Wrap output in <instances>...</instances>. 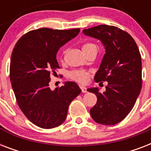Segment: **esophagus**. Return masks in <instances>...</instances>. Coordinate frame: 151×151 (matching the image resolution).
Returning a JSON list of instances; mask_svg holds the SVG:
<instances>
[{
	"label": "esophagus",
	"mask_w": 151,
	"mask_h": 151,
	"mask_svg": "<svg viewBox=\"0 0 151 151\" xmlns=\"http://www.w3.org/2000/svg\"><path fill=\"white\" fill-rule=\"evenodd\" d=\"M80 88H81V92H84V93H85V92H87V88L85 87V86H82V85L80 86Z\"/></svg>",
	"instance_id": "34e87169"
}]
</instances>
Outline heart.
<instances>
[{"mask_svg": "<svg viewBox=\"0 0 151 151\" xmlns=\"http://www.w3.org/2000/svg\"><path fill=\"white\" fill-rule=\"evenodd\" d=\"M91 48H96V46L94 44L92 43H85L82 45V51L88 50V49H91ZM89 73L87 71L83 70H78L71 71L70 73V77L71 79L78 81L80 83H85L88 81Z\"/></svg>", "mask_w": 151, "mask_h": 151, "instance_id": "heart-1", "label": "heart"}]
</instances>
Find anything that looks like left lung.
<instances>
[{"label":"left lung","mask_w":151,"mask_h":151,"mask_svg":"<svg viewBox=\"0 0 151 151\" xmlns=\"http://www.w3.org/2000/svg\"><path fill=\"white\" fill-rule=\"evenodd\" d=\"M83 34L102 42L105 48L96 82L107 81L106 91L88 88L97 97L90 110L95 122L113 125L122 122L133 108L142 88V61L136 41L127 32L116 27L99 25L83 29Z\"/></svg>","instance_id":"1"}]
</instances>
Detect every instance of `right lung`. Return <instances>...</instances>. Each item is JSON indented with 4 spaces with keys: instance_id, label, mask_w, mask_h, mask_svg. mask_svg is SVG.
Listing matches in <instances>:
<instances>
[{
    "instance_id": "1",
    "label": "right lung",
    "mask_w": 151,
    "mask_h": 151,
    "mask_svg": "<svg viewBox=\"0 0 151 151\" xmlns=\"http://www.w3.org/2000/svg\"><path fill=\"white\" fill-rule=\"evenodd\" d=\"M80 29L41 28L24 34L13 48L10 80L18 105L28 119L42 129H52L65 122L68 107L81 92L75 82L49 87L50 72L59 68V48L74 38Z\"/></svg>"
}]
</instances>
